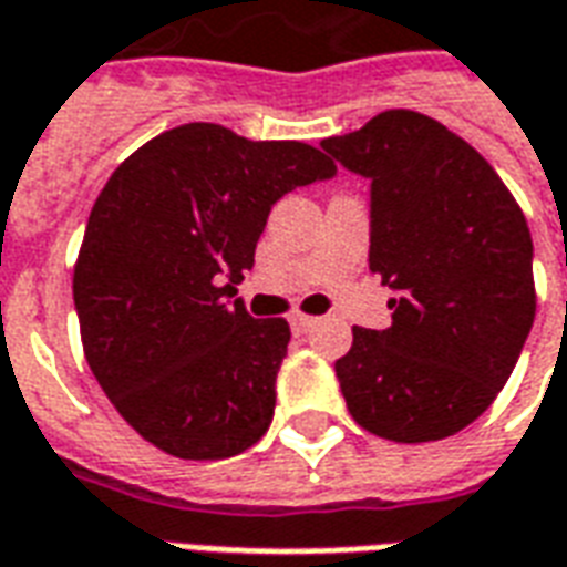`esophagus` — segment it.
<instances>
[{
	"label": "esophagus",
	"instance_id": "34e87169",
	"mask_svg": "<svg viewBox=\"0 0 567 567\" xmlns=\"http://www.w3.org/2000/svg\"><path fill=\"white\" fill-rule=\"evenodd\" d=\"M288 321H291V330H295V333H306V330H312V327H316L318 318L303 316V312H295V316L288 318Z\"/></svg>",
	"mask_w": 567,
	"mask_h": 567
}]
</instances>
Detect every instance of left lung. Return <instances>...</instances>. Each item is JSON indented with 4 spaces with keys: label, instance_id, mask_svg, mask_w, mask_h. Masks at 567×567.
<instances>
[{
    "label": "left lung",
    "instance_id": "left-lung-1",
    "mask_svg": "<svg viewBox=\"0 0 567 567\" xmlns=\"http://www.w3.org/2000/svg\"><path fill=\"white\" fill-rule=\"evenodd\" d=\"M369 179V270L393 291L388 330L354 327L337 360L351 417L402 444L477 421L535 321L532 234L475 146L414 111L321 141Z\"/></svg>",
    "mask_w": 567,
    "mask_h": 567
}]
</instances>
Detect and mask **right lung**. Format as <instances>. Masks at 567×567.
<instances>
[{
  "instance_id": "obj_1",
  "label": "right lung",
  "mask_w": 567,
  "mask_h": 567,
  "mask_svg": "<svg viewBox=\"0 0 567 567\" xmlns=\"http://www.w3.org/2000/svg\"><path fill=\"white\" fill-rule=\"evenodd\" d=\"M333 174L316 146L216 123L177 125L113 171L74 264V309L92 375L146 442L225 460L270 430L291 330L234 295L272 204Z\"/></svg>"
}]
</instances>
